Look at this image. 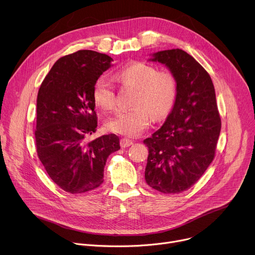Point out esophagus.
Instances as JSON below:
<instances>
[{
	"mask_svg": "<svg viewBox=\"0 0 255 255\" xmlns=\"http://www.w3.org/2000/svg\"><path fill=\"white\" fill-rule=\"evenodd\" d=\"M133 144V140L131 139H128V138H122L120 140V145L121 147H128V146H131V145Z\"/></svg>",
	"mask_w": 255,
	"mask_h": 255,
	"instance_id": "obj_1",
	"label": "esophagus"
}]
</instances>
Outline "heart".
Segmentation results:
<instances>
[{
    "mask_svg": "<svg viewBox=\"0 0 255 255\" xmlns=\"http://www.w3.org/2000/svg\"><path fill=\"white\" fill-rule=\"evenodd\" d=\"M118 79L127 86L137 88L131 111H123L109 119L106 128L127 137L139 136L154 119L164 117L176 98V79L167 70H160L148 63L134 62L124 67ZM95 103L103 110L110 111L116 107L115 86L111 79L101 76L93 89Z\"/></svg>",
    "mask_w": 255,
    "mask_h": 255,
    "instance_id": "b5f03b06",
    "label": "heart"
}]
</instances>
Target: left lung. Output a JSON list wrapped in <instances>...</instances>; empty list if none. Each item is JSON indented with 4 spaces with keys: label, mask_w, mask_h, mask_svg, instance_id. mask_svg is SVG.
Here are the masks:
<instances>
[{
    "label": "left lung",
    "mask_w": 255,
    "mask_h": 255,
    "mask_svg": "<svg viewBox=\"0 0 255 255\" xmlns=\"http://www.w3.org/2000/svg\"><path fill=\"white\" fill-rule=\"evenodd\" d=\"M149 60L165 64L176 79V98L164 124L143 142L148 147L145 180L163 194L190 189L213 161L221 131L213 82L181 49L162 50Z\"/></svg>",
    "instance_id": "obj_1"
}]
</instances>
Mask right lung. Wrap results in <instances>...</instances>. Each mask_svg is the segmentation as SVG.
<instances>
[{"label": "right lung", "mask_w": 255, "mask_h": 255, "mask_svg": "<svg viewBox=\"0 0 255 255\" xmlns=\"http://www.w3.org/2000/svg\"><path fill=\"white\" fill-rule=\"evenodd\" d=\"M112 61L93 50L65 55L53 64L38 91L36 150L50 178L70 194L99 188L107 158L120 149L115 134L87 141L98 126L94 85Z\"/></svg>", "instance_id": "obj_1"}]
</instances>
